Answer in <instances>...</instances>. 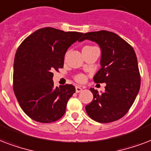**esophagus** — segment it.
<instances>
[{
  "label": "esophagus",
  "instance_id": "34e87169",
  "mask_svg": "<svg viewBox=\"0 0 151 151\" xmlns=\"http://www.w3.org/2000/svg\"><path fill=\"white\" fill-rule=\"evenodd\" d=\"M82 90H83V88H82L81 86H77L76 87V93H79V92H81Z\"/></svg>",
  "mask_w": 151,
  "mask_h": 151
}]
</instances>
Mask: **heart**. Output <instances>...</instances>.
Here are the masks:
<instances>
[{
  "mask_svg": "<svg viewBox=\"0 0 151 151\" xmlns=\"http://www.w3.org/2000/svg\"><path fill=\"white\" fill-rule=\"evenodd\" d=\"M86 47H91V46H85L84 48ZM74 79L78 83H83L86 80V76L83 74H78L76 76H75Z\"/></svg>",
  "mask_w": 151,
  "mask_h": 151,
  "instance_id": "b5f03b06",
  "label": "heart"
}]
</instances>
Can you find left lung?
I'll list each match as a JSON object with an SVG mask.
<instances>
[{
	"mask_svg": "<svg viewBox=\"0 0 151 151\" xmlns=\"http://www.w3.org/2000/svg\"><path fill=\"white\" fill-rule=\"evenodd\" d=\"M89 39L101 50V69L94 77L95 83H106V91L94 95L86 106L90 117L99 123H110L122 118L132 106L140 88L139 70L132 46L116 34L99 31L84 34L79 42Z\"/></svg>",
	"mask_w": 151,
	"mask_h": 151,
	"instance_id": "left-lung-1",
	"label": "left lung"
}]
</instances>
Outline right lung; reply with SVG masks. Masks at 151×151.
<instances>
[{
  "instance_id": "1",
  "label": "right lung",
  "mask_w": 151,
  "mask_h": 151,
  "mask_svg": "<svg viewBox=\"0 0 151 151\" xmlns=\"http://www.w3.org/2000/svg\"><path fill=\"white\" fill-rule=\"evenodd\" d=\"M83 35L41 28L26 38L16 50L14 93L21 109L32 120L52 123L65 114L76 88L72 84L54 88L52 72L64 67L65 52Z\"/></svg>"
}]
</instances>
